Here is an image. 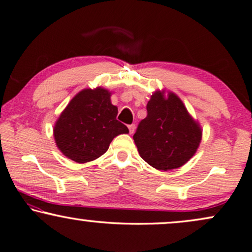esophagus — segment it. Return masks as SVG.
I'll return each instance as SVG.
<instances>
[{
  "mask_svg": "<svg viewBox=\"0 0 252 252\" xmlns=\"http://www.w3.org/2000/svg\"><path fill=\"white\" fill-rule=\"evenodd\" d=\"M135 128H136V126L134 125V124H131V125H129V126H128L129 133H130V134H134V131H135Z\"/></svg>",
  "mask_w": 252,
  "mask_h": 252,
  "instance_id": "obj_1",
  "label": "esophagus"
}]
</instances>
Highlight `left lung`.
I'll use <instances>...</instances> for the list:
<instances>
[{
	"instance_id": "8db88e82",
	"label": "left lung",
	"mask_w": 252,
	"mask_h": 252,
	"mask_svg": "<svg viewBox=\"0 0 252 252\" xmlns=\"http://www.w3.org/2000/svg\"><path fill=\"white\" fill-rule=\"evenodd\" d=\"M201 135L199 123L177 95L156 91L133 138L140 157L154 168L166 171L179 168L195 155Z\"/></svg>"
}]
</instances>
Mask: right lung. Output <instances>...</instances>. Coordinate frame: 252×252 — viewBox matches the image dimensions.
<instances>
[{"label": "right lung", "instance_id": "right-lung-1", "mask_svg": "<svg viewBox=\"0 0 252 252\" xmlns=\"http://www.w3.org/2000/svg\"><path fill=\"white\" fill-rule=\"evenodd\" d=\"M103 87L85 88L75 95L54 126L56 146L63 155L79 164L95 160L107 152L116 136L128 134L116 119L118 109Z\"/></svg>", "mask_w": 252, "mask_h": 252}]
</instances>
